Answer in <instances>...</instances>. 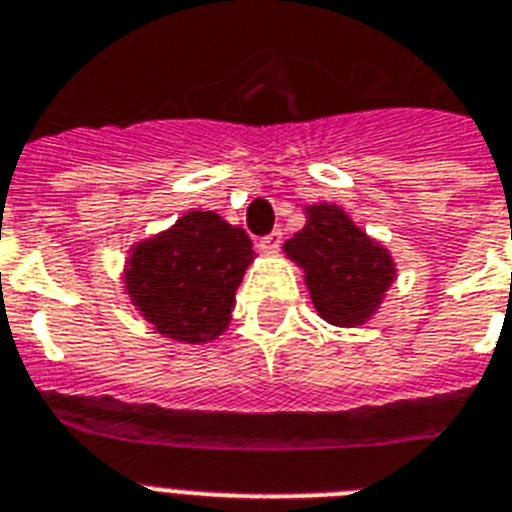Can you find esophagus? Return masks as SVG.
I'll use <instances>...</instances> for the list:
<instances>
[{
  "mask_svg": "<svg viewBox=\"0 0 512 512\" xmlns=\"http://www.w3.org/2000/svg\"><path fill=\"white\" fill-rule=\"evenodd\" d=\"M282 246V230H272L269 235H264V238L259 240V248L264 253H277Z\"/></svg>",
  "mask_w": 512,
  "mask_h": 512,
  "instance_id": "34e87169",
  "label": "esophagus"
}]
</instances>
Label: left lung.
<instances>
[{"instance_id":"8db88e82","label":"left lung","mask_w":512,"mask_h":512,"mask_svg":"<svg viewBox=\"0 0 512 512\" xmlns=\"http://www.w3.org/2000/svg\"><path fill=\"white\" fill-rule=\"evenodd\" d=\"M306 269L316 311L337 327L366 322L395 280L390 253L358 230L337 206H308V222L285 243Z\"/></svg>"}]
</instances>
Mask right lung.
Listing matches in <instances>:
<instances>
[{
	"instance_id": "right-lung-1",
	"label": "right lung",
	"mask_w": 512,
	"mask_h": 512,
	"mask_svg": "<svg viewBox=\"0 0 512 512\" xmlns=\"http://www.w3.org/2000/svg\"><path fill=\"white\" fill-rule=\"evenodd\" d=\"M253 261L246 230L214 211H190L172 230L135 246L128 295L162 335L206 342L227 327L235 290Z\"/></svg>"
}]
</instances>
